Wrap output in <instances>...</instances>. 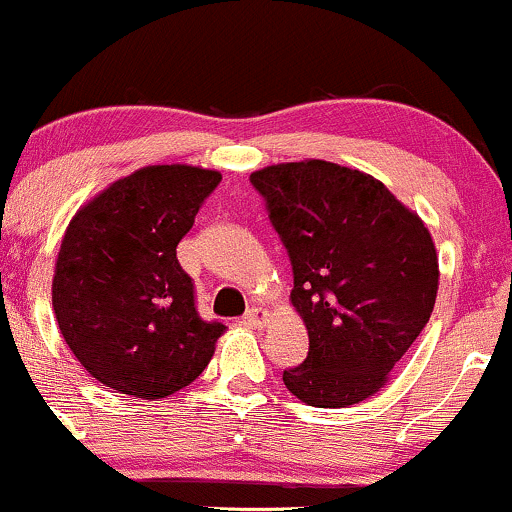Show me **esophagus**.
<instances>
[{
    "label": "esophagus",
    "instance_id": "1",
    "mask_svg": "<svg viewBox=\"0 0 512 512\" xmlns=\"http://www.w3.org/2000/svg\"><path fill=\"white\" fill-rule=\"evenodd\" d=\"M243 321L248 323V326H262V323L267 321V312H264V309H260V307H250L248 312H245Z\"/></svg>",
    "mask_w": 512,
    "mask_h": 512
}]
</instances>
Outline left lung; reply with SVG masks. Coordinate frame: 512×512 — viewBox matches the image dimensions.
<instances>
[{
	"label": "left lung",
	"instance_id": "left-lung-1",
	"mask_svg": "<svg viewBox=\"0 0 512 512\" xmlns=\"http://www.w3.org/2000/svg\"><path fill=\"white\" fill-rule=\"evenodd\" d=\"M293 267V307L309 333L283 383L304 404L342 409L385 385L435 307L430 231L371 174L326 160L250 174Z\"/></svg>",
	"mask_w": 512,
	"mask_h": 512
}]
</instances>
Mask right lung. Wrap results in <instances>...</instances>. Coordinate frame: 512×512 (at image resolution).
<instances>
[{
	"label": "right lung",
	"mask_w": 512,
	"mask_h": 512,
	"mask_svg": "<svg viewBox=\"0 0 512 512\" xmlns=\"http://www.w3.org/2000/svg\"><path fill=\"white\" fill-rule=\"evenodd\" d=\"M222 174L151 165L118 179L73 217L51 300L77 361L99 383L163 399L205 371L224 333L203 321L177 245Z\"/></svg>",
	"instance_id": "right-lung-1"
}]
</instances>
